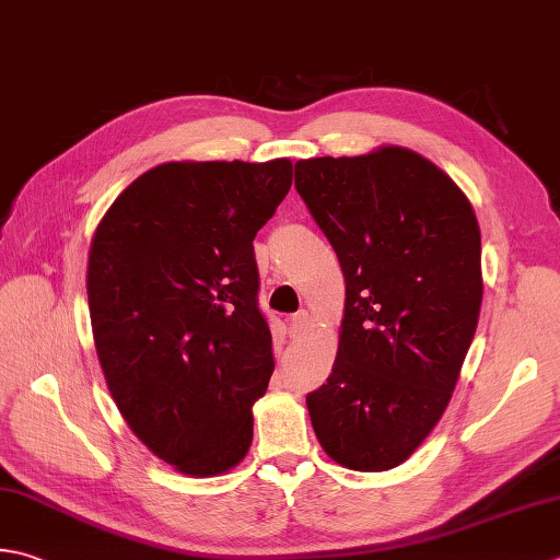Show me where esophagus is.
Returning <instances> with one entry per match:
<instances>
[{
	"label": "esophagus",
	"mask_w": 560,
	"mask_h": 560,
	"mask_svg": "<svg viewBox=\"0 0 560 560\" xmlns=\"http://www.w3.org/2000/svg\"><path fill=\"white\" fill-rule=\"evenodd\" d=\"M305 327H308V313L301 311V313L291 315V320H289L291 337H301L305 332Z\"/></svg>",
	"instance_id": "34e87169"
}]
</instances>
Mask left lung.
<instances>
[{"label": "left lung", "mask_w": 560, "mask_h": 560, "mask_svg": "<svg viewBox=\"0 0 560 560\" xmlns=\"http://www.w3.org/2000/svg\"><path fill=\"white\" fill-rule=\"evenodd\" d=\"M295 191L345 273L332 374L308 393L339 466H400L452 400L476 335L483 273L474 206L408 148L295 162Z\"/></svg>", "instance_id": "8db88e82"}]
</instances>
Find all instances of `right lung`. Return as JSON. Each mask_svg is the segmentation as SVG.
<instances>
[{
  "label": "right lung",
  "instance_id": "1",
  "mask_svg": "<svg viewBox=\"0 0 560 560\" xmlns=\"http://www.w3.org/2000/svg\"><path fill=\"white\" fill-rule=\"evenodd\" d=\"M291 179L287 158L167 162L94 233L86 295L106 386L138 440L186 476L223 474L252 444L273 371L252 240Z\"/></svg>",
  "mask_w": 560,
  "mask_h": 560
}]
</instances>
